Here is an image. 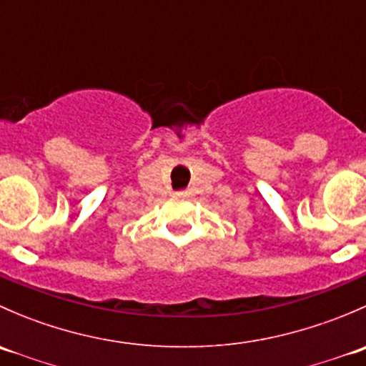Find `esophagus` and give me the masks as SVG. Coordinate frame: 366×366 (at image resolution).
<instances>
[{
  "label": "esophagus",
  "instance_id": "obj_1",
  "mask_svg": "<svg viewBox=\"0 0 366 366\" xmlns=\"http://www.w3.org/2000/svg\"><path fill=\"white\" fill-rule=\"evenodd\" d=\"M177 194H179V197H189V194H191V191H187V189H182V191H177Z\"/></svg>",
  "mask_w": 366,
  "mask_h": 366
}]
</instances>
